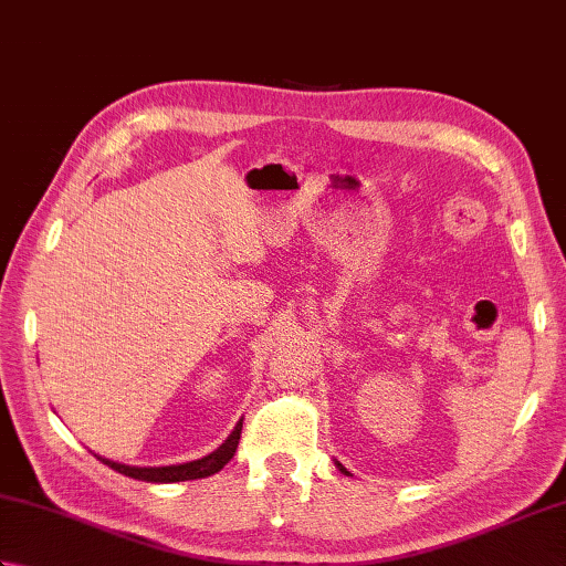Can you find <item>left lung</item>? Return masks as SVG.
I'll return each instance as SVG.
<instances>
[{
  "instance_id": "obj_1",
  "label": "left lung",
  "mask_w": 566,
  "mask_h": 566,
  "mask_svg": "<svg viewBox=\"0 0 566 566\" xmlns=\"http://www.w3.org/2000/svg\"><path fill=\"white\" fill-rule=\"evenodd\" d=\"M338 467H340V472H345V467H343V464H338ZM345 474H347V472H345Z\"/></svg>"
}]
</instances>
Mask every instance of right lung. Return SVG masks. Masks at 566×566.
Instances as JSON below:
<instances>
[{"label":"right lung","mask_w":566,"mask_h":566,"mask_svg":"<svg viewBox=\"0 0 566 566\" xmlns=\"http://www.w3.org/2000/svg\"><path fill=\"white\" fill-rule=\"evenodd\" d=\"M240 430H243V423H238L235 430L231 432V438H228L219 450H213L211 454L201 457V460L195 462H185V464H172V467H128V464H118L112 460H99L112 467L114 472L130 476V479H138V482H150V484H172V482H191V479H203V476H211L216 472H221V469L233 460V454L238 450V440H240Z\"/></svg>","instance_id":"right-lung-1"}]
</instances>
